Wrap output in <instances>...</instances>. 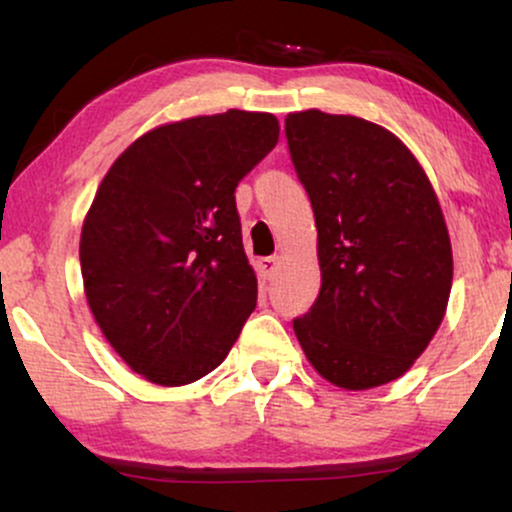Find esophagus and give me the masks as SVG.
I'll list each match as a JSON object with an SVG mask.
<instances>
[{"instance_id": "obj_1", "label": "esophagus", "mask_w": 512, "mask_h": 512, "mask_svg": "<svg viewBox=\"0 0 512 512\" xmlns=\"http://www.w3.org/2000/svg\"><path fill=\"white\" fill-rule=\"evenodd\" d=\"M257 267H260L264 279H272L276 267H279V257H262V260L257 262Z\"/></svg>"}]
</instances>
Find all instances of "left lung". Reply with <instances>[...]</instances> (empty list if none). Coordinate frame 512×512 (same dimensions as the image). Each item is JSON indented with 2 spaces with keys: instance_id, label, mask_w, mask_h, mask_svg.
<instances>
[{
  "instance_id": "1",
  "label": "left lung",
  "mask_w": 512,
  "mask_h": 512,
  "mask_svg": "<svg viewBox=\"0 0 512 512\" xmlns=\"http://www.w3.org/2000/svg\"><path fill=\"white\" fill-rule=\"evenodd\" d=\"M286 142L313 204L322 286L293 320L317 373L368 390L407 373L443 322L452 250L424 168L392 132L303 110Z\"/></svg>"
}]
</instances>
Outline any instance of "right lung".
I'll use <instances>...</instances> for the list:
<instances>
[{
    "instance_id": "obj_1",
    "label": "right lung",
    "mask_w": 512,
    "mask_h": 512,
    "mask_svg": "<svg viewBox=\"0 0 512 512\" xmlns=\"http://www.w3.org/2000/svg\"><path fill=\"white\" fill-rule=\"evenodd\" d=\"M276 142L269 113L192 117L139 137L98 187L79 245L86 301L151 383L204 378L255 310L236 187Z\"/></svg>"
}]
</instances>
